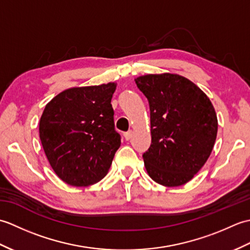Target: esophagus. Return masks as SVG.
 <instances>
[{"label":"esophagus","instance_id":"obj_1","mask_svg":"<svg viewBox=\"0 0 250 250\" xmlns=\"http://www.w3.org/2000/svg\"><path fill=\"white\" fill-rule=\"evenodd\" d=\"M132 134H133V132H132L131 130H130V131H126V132H125V133H124V137L125 139V141H129V140H131Z\"/></svg>","mask_w":250,"mask_h":250}]
</instances>
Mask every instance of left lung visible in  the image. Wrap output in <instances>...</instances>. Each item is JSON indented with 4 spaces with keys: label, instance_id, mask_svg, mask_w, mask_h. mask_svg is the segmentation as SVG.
Wrapping results in <instances>:
<instances>
[{
    "label": "left lung",
    "instance_id": "8db88e82",
    "mask_svg": "<svg viewBox=\"0 0 250 250\" xmlns=\"http://www.w3.org/2000/svg\"><path fill=\"white\" fill-rule=\"evenodd\" d=\"M149 103L151 144L143 153L156 183L177 187L193 178L208 159L218 121L214 106L195 84L176 74L135 79Z\"/></svg>",
    "mask_w": 250,
    "mask_h": 250
}]
</instances>
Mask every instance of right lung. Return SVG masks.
Instances as JSON below:
<instances>
[{
	"mask_svg": "<svg viewBox=\"0 0 250 250\" xmlns=\"http://www.w3.org/2000/svg\"><path fill=\"white\" fill-rule=\"evenodd\" d=\"M116 83L71 88L46 105L40 139L52 169L63 182L87 187L107 173L121 136L110 104Z\"/></svg>",
	"mask_w": 250,
	"mask_h": 250,
	"instance_id": "obj_1",
	"label": "right lung"
}]
</instances>
